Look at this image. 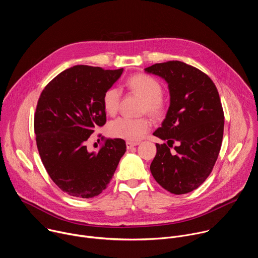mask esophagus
Returning <instances> with one entry per match:
<instances>
[{"label":"esophagus","mask_w":258,"mask_h":258,"mask_svg":"<svg viewBox=\"0 0 258 258\" xmlns=\"http://www.w3.org/2000/svg\"><path fill=\"white\" fill-rule=\"evenodd\" d=\"M139 143H135V142H126L125 143V145H126V148L127 149H132L133 148V147H135V146H137Z\"/></svg>","instance_id":"1"}]
</instances>
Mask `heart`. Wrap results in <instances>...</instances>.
Segmentation results:
<instances>
[{
  "label": "heart",
  "instance_id": "obj_1",
  "mask_svg": "<svg viewBox=\"0 0 258 258\" xmlns=\"http://www.w3.org/2000/svg\"><path fill=\"white\" fill-rule=\"evenodd\" d=\"M128 90L138 93L144 98L142 112L148 113L154 118H160L165 114L166 103L162 98L163 88L153 77L148 75H135L125 82ZM121 98V91L112 87L105 91L102 99L103 107L107 114L113 115L117 112ZM151 127L150 121L145 118H131L121 116L110 121L107 133L110 137L137 142L141 140Z\"/></svg>",
  "mask_w": 258,
  "mask_h": 258
}]
</instances>
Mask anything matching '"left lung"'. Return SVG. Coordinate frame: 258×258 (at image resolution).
<instances>
[{
  "label": "left lung",
  "instance_id": "left-lung-1",
  "mask_svg": "<svg viewBox=\"0 0 258 258\" xmlns=\"http://www.w3.org/2000/svg\"><path fill=\"white\" fill-rule=\"evenodd\" d=\"M145 71L164 79L170 94L166 117L153 134L167 144H156L151 173L172 194L192 192L211 173L222 147L225 115L217 89L206 73L180 61L156 63Z\"/></svg>",
  "mask_w": 258,
  "mask_h": 258
}]
</instances>
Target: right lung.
<instances>
[{"label":"right lung","instance_id":"1","mask_svg":"<svg viewBox=\"0 0 258 258\" xmlns=\"http://www.w3.org/2000/svg\"><path fill=\"white\" fill-rule=\"evenodd\" d=\"M123 68L76 65L54 78L43 90L34 113L36 146L52 180L66 194L93 198L111 180L126 146L122 139H106L97 153L86 142L106 123L102 99Z\"/></svg>","mask_w":258,"mask_h":258}]
</instances>
